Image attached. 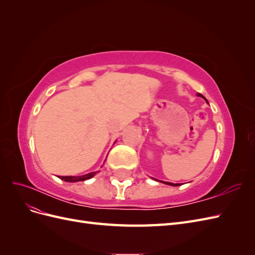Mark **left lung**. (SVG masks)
Instances as JSON below:
<instances>
[{"label": "left lung", "mask_w": 255, "mask_h": 255, "mask_svg": "<svg viewBox=\"0 0 255 255\" xmlns=\"http://www.w3.org/2000/svg\"><path fill=\"white\" fill-rule=\"evenodd\" d=\"M197 96H198V97H201V98H203V99L205 100V101L207 102V100H206V99H205L201 94H198ZM207 103H208V102H207ZM152 179H153V180H155V181H158V180H156V179H154V177H152ZM159 182L164 183V184H167V185H170V186H180V185H181V184H173V183H170V182H164V181H159Z\"/></svg>", "instance_id": "left-lung-1"}]
</instances>
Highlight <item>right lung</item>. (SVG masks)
I'll return each instance as SVG.
<instances>
[{
  "label": "right lung",
  "instance_id": "add662e5",
  "mask_svg": "<svg viewBox=\"0 0 255 255\" xmlns=\"http://www.w3.org/2000/svg\"><path fill=\"white\" fill-rule=\"evenodd\" d=\"M97 174L96 172H89L87 174H84V175H79V176H72V175H69V176H58L59 179L64 180L65 182H70V183H74V182H80V181H86L91 179V177H94Z\"/></svg>",
  "mask_w": 255,
  "mask_h": 255
}]
</instances>
